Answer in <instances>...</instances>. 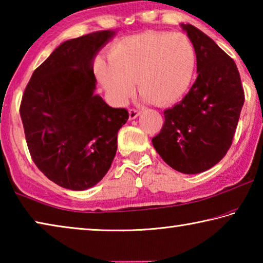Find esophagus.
Here are the masks:
<instances>
[{
	"instance_id": "obj_1",
	"label": "esophagus",
	"mask_w": 263,
	"mask_h": 263,
	"mask_svg": "<svg viewBox=\"0 0 263 263\" xmlns=\"http://www.w3.org/2000/svg\"><path fill=\"white\" fill-rule=\"evenodd\" d=\"M139 114H140V111L138 109H131L130 111H128V115H130V119L137 118L138 116H139Z\"/></svg>"
}]
</instances>
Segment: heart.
I'll return each mask as SVG.
<instances>
[{"instance_id":"b5f03b06","label":"heart","mask_w":263,"mask_h":263,"mask_svg":"<svg viewBox=\"0 0 263 263\" xmlns=\"http://www.w3.org/2000/svg\"><path fill=\"white\" fill-rule=\"evenodd\" d=\"M110 66L100 62L101 82L116 101L124 102L137 82L138 91L157 105H168L183 96L193 79L196 53L182 32H147L119 41L109 54Z\"/></svg>"}]
</instances>
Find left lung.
<instances>
[{"label": "left lung", "instance_id": "8db88e82", "mask_svg": "<svg viewBox=\"0 0 263 263\" xmlns=\"http://www.w3.org/2000/svg\"><path fill=\"white\" fill-rule=\"evenodd\" d=\"M182 28L195 47L198 77L179 104L163 111L164 123L152 142L168 166L198 174L228 153L245 94L232 58L194 25Z\"/></svg>", "mask_w": 263, "mask_h": 263}]
</instances>
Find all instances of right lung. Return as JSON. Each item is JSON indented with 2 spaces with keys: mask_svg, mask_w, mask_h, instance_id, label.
I'll list each match as a JSON object with an SVG mask.
<instances>
[{
  "mask_svg": "<svg viewBox=\"0 0 263 263\" xmlns=\"http://www.w3.org/2000/svg\"><path fill=\"white\" fill-rule=\"evenodd\" d=\"M115 34L96 31L57 47L34 70L20 114L31 158L62 188L86 190L109 171L117 133L128 119L95 95L94 58Z\"/></svg>",
  "mask_w": 263,
  "mask_h": 263,
  "instance_id": "right-lung-1",
  "label": "right lung"
}]
</instances>
